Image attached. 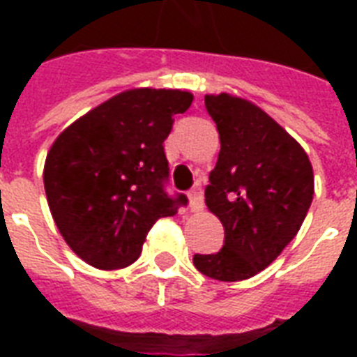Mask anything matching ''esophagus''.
<instances>
[{
    "mask_svg": "<svg viewBox=\"0 0 357 357\" xmlns=\"http://www.w3.org/2000/svg\"><path fill=\"white\" fill-rule=\"evenodd\" d=\"M189 206L190 211H202L204 209V192H202L200 187H196L195 190H190L189 192Z\"/></svg>",
    "mask_w": 357,
    "mask_h": 357,
    "instance_id": "34e87169",
    "label": "esophagus"
}]
</instances>
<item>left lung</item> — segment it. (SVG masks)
Instances as JSON below:
<instances>
[{
  "label": "left lung",
  "instance_id": "obj_1",
  "mask_svg": "<svg viewBox=\"0 0 357 357\" xmlns=\"http://www.w3.org/2000/svg\"><path fill=\"white\" fill-rule=\"evenodd\" d=\"M206 107L220 135L206 206L226 241L192 263L207 278L241 282L266 268L298 234L315 195L313 167L296 139L250 100L206 94Z\"/></svg>",
  "mask_w": 357,
  "mask_h": 357
}]
</instances>
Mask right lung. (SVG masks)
I'll use <instances>...</instances> for the list:
<instances>
[{"label":"right lung","instance_id":"obj_1","mask_svg":"<svg viewBox=\"0 0 357 357\" xmlns=\"http://www.w3.org/2000/svg\"><path fill=\"white\" fill-rule=\"evenodd\" d=\"M195 96L179 89H129L72 122L44 162L52 217L72 252L116 271L139 259L155 220L174 217L187 198L162 189L165 139Z\"/></svg>","mask_w":357,"mask_h":357}]
</instances>
